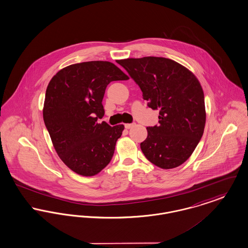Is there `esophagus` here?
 I'll use <instances>...</instances> for the list:
<instances>
[{
    "mask_svg": "<svg viewBox=\"0 0 248 248\" xmlns=\"http://www.w3.org/2000/svg\"><path fill=\"white\" fill-rule=\"evenodd\" d=\"M136 125V124H124V127L126 128V129H130L132 127H134Z\"/></svg>",
    "mask_w": 248,
    "mask_h": 248,
    "instance_id": "esophagus-1",
    "label": "esophagus"
}]
</instances>
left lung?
<instances>
[{"instance_id":"obj_1","label":"left lung","mask_w":248,"mask_h":248,"mask_svg":"<svg viewBox=\"0 0 248 248\" xmlns=\"http://www.w3.org/2000/svg\"><path fill=\"white\" fill-rule=\"evenodd\" d=\"M140 86L148 107L159 109V125L147 127L140 143L146 158L164 170L179 167L193 154L203 135V90L184 65L163 57L118 62Z\"/></svg>"}]
</instances>
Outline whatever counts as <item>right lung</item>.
<instances>
[{
	"label": "right lung",
	"mask_w": 248,
	"mask_h": 248,
	"mask_svg": "<svg viewBox=\"0 0 248 248\" xmlns=\"http://www.w3.org/2000/svg\"><path fill=\"white\" fill-rule=\"evenodd\" d=\"M128 76L107 61L75 63L50 79L43 118L53 147L71 170L82 176L99 173L110 162L124 124H99L107 86Z\"/></svg>",
	"instance_id": "add662e5"
}]
</instances>
